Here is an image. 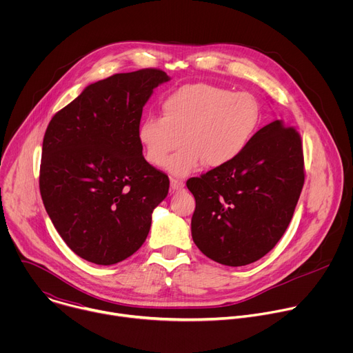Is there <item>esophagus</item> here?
Segmentation results:
<instances>
[{
	"instance_id": "34e87169",
	"label": "esophagus",
	"mask_w": 353,
	"mask_h": 353,
	"mask_svg": "<svg viewBox=\"0 0 353 353\" xmlns=\"http://www.w3.org/2000/svg\"><path fill=\"white\" fill-rule=\"evenodd\" d=\"M184 187V181L183 180H179V179H170V188L173 191H177V190H181Z\"/></svg>"
}]
</instances>
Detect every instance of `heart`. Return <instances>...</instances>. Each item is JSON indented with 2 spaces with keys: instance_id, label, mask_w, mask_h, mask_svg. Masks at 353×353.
I'll return each instance as SVG.
<instances>
[{
  "instance_id": "heart-1",
  "label": "heart",
  "mask_w": 353,
  "mask_h": 353,
  "mask_svg": "<svg viewBox=\"0 0 353 353\" xmlns=\"http://www.w3.org/2000/svg\"><path fill=\"white\" fill-rule=\"evenodd\" d=\"M162 119L149 116L137 137L145 159L162 166L172 150L181 148L166 163L176 176H187L201 165L221 168L234 161L257 132L261 110L248 92L190 83L162 100Z\"/></svg>"
}]
</instances>
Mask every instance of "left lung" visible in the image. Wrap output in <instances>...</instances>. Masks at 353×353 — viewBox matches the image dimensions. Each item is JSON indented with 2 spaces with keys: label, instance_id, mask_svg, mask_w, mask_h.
<instances>
[{
  "label": "left lung",
  "instance_id": "left-lung-1",
  "mask_svg": "<svg viewBox=\"0 0 353 353\" xmlns=\"http://www.w3.org/2000/svg\"><path fill=\"white\" fill-rule=\"evenodd\" d=\"M305 183L299 132L275 120L230 163L187 181L195 198L191 234L203 253L241 267L271 251L293 216Z\"/></svg>",
  "mask_w": 353,
  "mask_h": 353
}]
</instances>
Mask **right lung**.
Segmentation results:
<instances>
[{
    "label": "right lung",
    "instance_id": "add662e5",
    "mask_svg": "<svg viewBox=\"0 0 353 353\" xmlns=\"http://www.w3.org/2000/svg\"><path fill=\"white\" fill-rule=\"evenodd\" d=\"M170 81L145 68L88 85L54 114L43 138L40 194L59 234L81 259L117 264L143 244L169 177L138 141L142 109Z\"/></svg>",
    "mask_w": 353,
    "mask_h": 353
}]
</instances>
